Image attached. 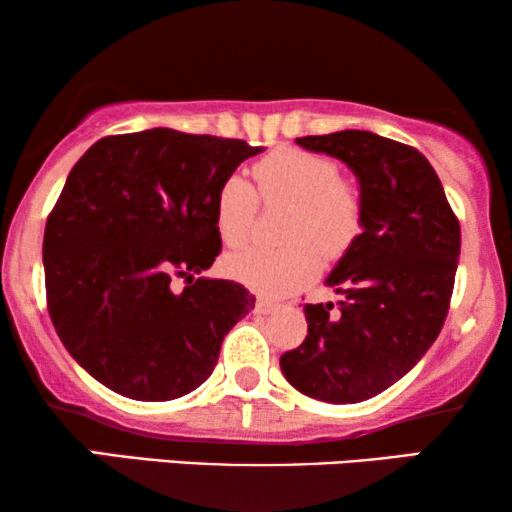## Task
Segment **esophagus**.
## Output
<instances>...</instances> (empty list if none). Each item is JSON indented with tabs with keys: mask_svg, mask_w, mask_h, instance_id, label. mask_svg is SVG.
<instances>
[{
	"mask_svg": "<svg viewBox=\"0 0 512 512\" xmlns=\"http://www.w3.org/2000/svg\"><path fill=\"white\" fill-rule=\"evenodd\" d=\"M275 310H277L275 300H268V298H258L256 300V312L258 314H272Z\"/></svg>",
	"mask_w": 512,
	"mask_h": 512,
	"instance_id": "esophagus-1",
	"label": "esophagus"
}]
</instances>
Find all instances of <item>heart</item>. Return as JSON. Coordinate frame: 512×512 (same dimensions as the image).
Wrapping results in <instances>:
<instances>
[{"instance_id":"b5f03b06","label":"heart","mask_w":512,"mask_h":512,"mask_svg":"<svg viewBox=\"0 0 512 512\" xmlns=\"http://www.w3.org/2000/svg\"><path fill=\"white\" fill-rule=\"evenodd\" d=\"M258 193L265 202H291L284 226L286 247H249L226 256L228 275L265 296H286L310 282L321 268V252L340 256L361 230V198L354 184L338 177V165L319 153L270 151L254 165ZM258 212L254 186L228 177L214 198V223L223 244L249 240Z\"/></svg>"}]
</instances>
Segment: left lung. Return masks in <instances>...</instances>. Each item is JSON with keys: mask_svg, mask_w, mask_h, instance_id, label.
Listing matches in <instances>:
<instances>
[{"mask_svg": "<svg viewBox=\"0 0 512 512\" xmlns=\"http://www.w3.org/2000/svg\"><path fill=\"white\" fill-rule=\"evenodd\" d=\"M345 163L361 188V235L326 277L333 303L305 305L307 338L279 366L300 394L368 401L429 352L445 324L461 230L436 170L417 149L366 130L298 137Z\"/></svg>", "mask_w": 512, "mask_h": 512, "instance_id": "obj_1", "label": "left lung"}]
</instances>
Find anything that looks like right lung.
Listing matches in <instances>:
<instances>
[{"instance_id": "right-lung-1", "label": "right lung", "mask_w": 512, "mask_h": 512, "mask_svg": "<svg viewBox=\"0 0 512 512\" xmlns=\"http://www.w3.org/2000/svg\"><path fill=\"white\" fill-rule=\"evenodd\" d=\"M261 151L153 128L102 137L72 167L44 233L48 314L104 387L172 401L212 375L226 333L256 303L242 284L198 277L221 254L214 198Z\"/></svg>"}]
</instances>
